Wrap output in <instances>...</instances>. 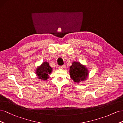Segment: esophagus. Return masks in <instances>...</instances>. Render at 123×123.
<instances>
[{
	"mask_svg": "<svg viewBox=\"0 0 123 123\" xmlns=\"http://www.w3.org/2000/svg\"><path fill=\"white\" fill-rule=\"evenodd\" d=\"M65 68V65H62V66H59V68L61 69H64Z\"/></svg>",
	"mask_w": 123,
	"mask_h": 123,
	"instance_id": "34e87169",
	"label": "esophagus"
}]
</instances>
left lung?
Wrapping results in <instances>:
<instances>
[{
	"label": "left lung",
	"mask_w": 123,
	"mask_h": 123,
	"mask_svg": "<svg viewBox=\"0 0 123 123\" xmlns=\"http://www.w3.org/2000/svg\"><path fill=\"white\" fill-rule=\"evenodd\" d=\"M69 68L71 78L75 82L79 83L86 79L89 72L85 65L75 61L73 62L72 66Z\"/></svg>",
	"instance_id": "1"
}]
</instances>
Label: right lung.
<instances>
[{
    "label": "right lung",
    "mask_w": 123,
    "mask_h": 123,
    "mask_svg": "<svg viewBox=\"0 0 123 123\" xmlns=\"http://www.w3.org/2000/svg\"><path fill=\"white\" fill-rule=\"evenodd\" d=\"M52 68L46 61L43 62L36 69V74L37 78L42 80H46L49 78V74L51 73Z\"/></svg>",
    "instance_id": "right-lung-1"
}]
</instances>
